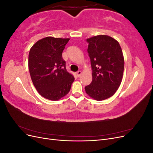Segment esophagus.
Listing matches in <instances>:
<instances>
[{"label":"esophagus","instance_id":"1","mask_svg":"<svg viewBox=\"0 0 153 153\" xmlns=\"http://www.w3.org/2000/svg\"><path fill=\"white\" fill-rule=\"evenodd\" d=\"M82 73L81 71H78L76 73V76H77V77H78V78L80 77V76L82 75Z\"/></svg>","mask_w":153,"mask_h":153}]
</instances>
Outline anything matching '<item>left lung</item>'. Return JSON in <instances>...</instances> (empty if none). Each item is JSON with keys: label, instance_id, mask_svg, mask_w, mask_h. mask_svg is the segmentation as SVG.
<instances>
[{"label": "left lung", "instance_id": "8db88e82", "mask_svg": "<svg viewBox=\"0 0 153 153\" xmlns=\"http://www.w3.org/2000/svg\"><path fill=\"white\" fill-rule=\"evenodd\" d=\"M92 80L85 87L91 98L101 101L112 96L122 81L124 60L118 41L107 35L87 39Z\"/></svg>", "mask_w": 153, "mask_h": 153}]
</instances>
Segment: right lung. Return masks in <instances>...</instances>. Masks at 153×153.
I'll list each match as a JSON object with an SVG mask.
<instances>
[{
  "instance_id": "add662e5",
  "label": "right lung",
  "mask_w": 153,
  "mask_h": 153,
  "mask_svg": "<svg viewBox=\"0 0 153 153\" xmlns=\"http://www.w3.org/2000/svg\"><path fill=\"white\" fill-rule=\"evenodd\" d=\"M69 38L47 37L32 46L29 69L32 83L45 98L57 101L71 89L75 78L67 71L62 53Z\"/></svg>"
}]
</instances>
